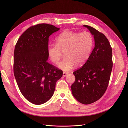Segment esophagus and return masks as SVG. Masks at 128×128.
Here are the masks:
<instances>
[{"mask_svg": "<svg viewBox=\"0 0 128 128\" xmlns=\"http://www.w3.org/2000/svg\"><path fill=\"white\" fill-rule=\"evenodd\" d=\"M68 72H63V77H66V76H68Z\"/></svg>", "mask_w": 128, "mask_h": 128, "instance_id": "34e87169", "label": "esophagus"}]
</instances>
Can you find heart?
<instances>
[{
  "mask_svg": "<svg viewBox=\"0 0 128 128\" xmlns=\"http://www.w3.org/2000/svg\"><path fill=\"white\" fill-rule=\"evenodd\" d=\"M56 42L49 44L48 55L54 64H58L64 52L65 57L58 66L64 71H69L77 65H82L88 60L92 48L93 38L86 32L79 34L67 30L56 38Z\"/></svg>",
  "mask_w": 128,
  "mask_h": 128,
  "instance_id": "heart-1",
  "label": "heart"
}]
</instances>
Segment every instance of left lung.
<instances>
[{"instance_id":"1","label":"left lung","mask_w":128,"mask_h":128,"mask_svg":"<svg viewBox=\"0 0 128 128\" xmlns=\"http://www.w3.org/2000/svg\"><path fill=\"white\" fill-rule=\"evenodd\" d=\"M93 36L94 48L82 68L73 72L75 81L72 92L78 101L90 104L101 98L108 86L112 68V49L103 34L88 25Z\"/></svg>"}]
</instances>
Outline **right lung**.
<instances>
[{
    "label": "right lung",
    "instance_id": "add662e5",
    "mask_svg": "<svg viewBox=\"0 0 128 128\" xmlns=\"http://www.w3.org/2000/svg\"><path fill=\"white\" fill-rule=\"evenodd\" d=\"M59 30L48 24L32 26L22 34L16 45L15 78L23 96L34 104L48 101L63 75L62 70L47 62L49 37Z\"/></svg>",
    "mask_w": 128,
    "mask_h": 128
}]
</instances>
